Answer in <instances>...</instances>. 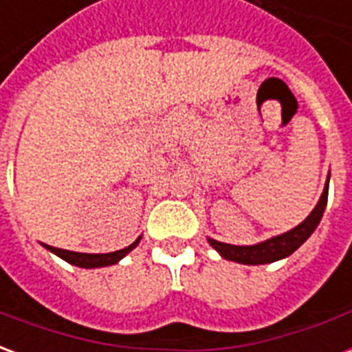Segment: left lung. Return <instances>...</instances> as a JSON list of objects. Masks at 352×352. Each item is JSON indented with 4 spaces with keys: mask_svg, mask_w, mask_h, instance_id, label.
<instances>
[{
    "mask_svg": "<svg viewBox=\"0 0 352 352\" xmlns=\"http://www.w3.org/2000/svg\"><path fill=\"white\" fill-rule=\"evenodd\" d=\"M330 181V175H328ZM328 181L324 184V190L322 196L318 199V204L315 209L311 211V214L302 222L298 224L296 228L288 230L280 236H275L272 239H265L262 243L256 245H230V243H221L217 239L207 237L209 245L213 247L214 251L221 254L222 258L232 260V262H239V264L247 265H258V264H270V262H277L280 258H287L292 252L307 241V237L315 232L318 226V222L322 219L324 213L326 204H328Z\"/></svg>",
    "mask_w": 352,
    "mask_h": 352,
    "instance_id": "left-lung-1",
    "label": "left lung"
}]
</instances>
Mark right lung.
Segmentation results:
<instances>
[{"label": "right lung", "mask_w": 352, "mask_h": 352, "mask_svg": "<svg viewBox=\"0 0 352 352\" xmlns=\"http://www.w3.org/2000/svg\"><path fill=\"white\" fill-rule=\"evenodd\" d=\"M141 236L133 241L128 247H124L120 251L107 252V254H87V252H75V251H65V249H58V247H50V245H45L50 252H54L56 256H60L65 262H69L73 265H79V267H105V265H113L128 254L130 251H133L138 247Z\"/></svg>", "instance_id": "add662e5"}]
</instances>
